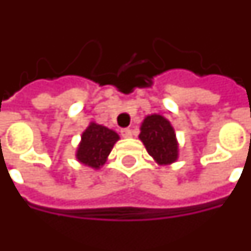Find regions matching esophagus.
Masks as SVG:
<instances>
[{
	"label": "esophagus",
	"mask_w": 251,
	"mask_h": 251,
	"mask_svg": "<svg viewBox=\"0 0 251 251\" xmlns=\"http://www.w3.org/2000/svg\"><path fill=\"white\" fill-rule=\"evenodd\" d=\"M131 134H133V131H131L130 129H122V130H121V136L124 138H130Z\"/></svg>",
	"instance_id": "esophagus-1"
}]
</instances>
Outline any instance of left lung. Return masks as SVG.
Wrapping results in <instances>:
<instances>
[{
    "label": "left lung",
    "instance_id": "left-lung-1",
    "mask_svg": "<svg viewBox=\"0 0 251 251\" xmlns=\"http://www.w3.org/2000/svg\"><path fill=\"white\" fill-rule=\"evenodd\" d=\"M138 138L159 166H170L179 157V143L174 126L160 114L147 115L140 126Z\"/></svg>",
    "mask_w": 251,
    "mask_h": 251
}]
</instances>
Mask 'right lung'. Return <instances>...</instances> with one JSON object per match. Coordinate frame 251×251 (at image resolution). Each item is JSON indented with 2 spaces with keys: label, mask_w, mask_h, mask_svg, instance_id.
<instances>
[{
  "label": "right lung",
  "mask_w": 251,
  "mask_h": 251,
  "mask_svg": "<svg viewBox=\"0 0 251 251\" xmlns=\"http://www.w3.org/2000/svg\"><path fill=\"white\" fill-rule=\"evenodd\" d=\"M118 140L120 136L117 131L91 121L81 133V140L77 145L75 153L77 162L94 170H99L107 162L108 155Z\"/></svg>",
  "instance_id": "obj_1"
}]
</instances>
